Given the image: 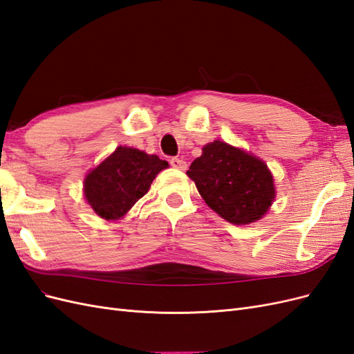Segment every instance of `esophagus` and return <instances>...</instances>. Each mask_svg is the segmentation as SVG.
<instances>
[{"label":"esophagus","mask_w":354,"mask_h":354,"mask_svg":"<svg viewBox=\"0 0 354 354\" xmlns=\"http://www.w3.org/2000/svg\"><path fill=\"white\" fill-rule=\"evenodd\" d=\"M169 164H171V167L177 168V169H186V167H187L185 160L180 159V158H171Z\"/></svg>","instance_id":"1"}]
</instances>
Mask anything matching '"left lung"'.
I'll use <instances>...</instances> for the list:
<instances>
[{
    "label": "left lung",
    "mask_w": 354,
    "mask_h": 354,
    "mask_svg": "<svg viewBox=\"0 0 354 354\" xmlns=\"http://www.w3.org/2000/svg\"><path fill=\"white\" fill-rule=\"evenodd\" d=\"M187 176L207 205L233 224L260 220L274 199L273 177L263 160L220 140L202 149Z\"/></svg>",
    "instance_id": "1"
}]
</instances>
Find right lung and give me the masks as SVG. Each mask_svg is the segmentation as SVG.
I'll list each match as a JSON object with an SVG mask.
<instances>
[{
    "label": "right lung",
    "instance_id": "1",
    "mask_svg": "<svg viewBox=\"0 0 354 354\" xmlns=\"http://www.w3.org/2000/svg\"><path fill=\"white\" fill-rule=\"evenodd\" d=\"M167 167V160L156 155L120 146L85 178V198L102 218L120 220L147 194L156 174Z\"/></svg>",
    "mask_w": 354,
    "mask_h": 354
}]
</instances>
